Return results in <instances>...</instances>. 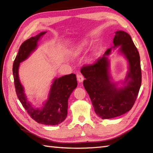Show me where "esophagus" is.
I'll use <instances>...</instances> for the list:
<instances>
[{"label":"esophagus","instance_id":"1","mask_svg":"<svg viewBox=\"0 0 153 153\" xmlns=\"http://www.w3.org/2000/svg\"><path fill=\"white\" fill-rule=\"evenodd\" d=\"M77 80H78V82L79 83H82L84 79V77L82 74H77Z\"/></svg>","mask_w":153,"mask_h":153}]
</instances>
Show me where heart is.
<instances>
[{
  "label": "heart",
  "mask_w": 153,
  "mask_h": 153,
  "mask_svg": "<svg viewBox=\"0 0 153 153\" xmlns=\"http://www.w3.org/2000/svg\"><path fill=\"white\" fill-rule=\"evenodd\" d=\"M83 45H81V46L78 47L76 48V50H75V54H79L81 52L83 51Z\"/></svg>",
  "instance_id": "heart-1"
}]
</instances>
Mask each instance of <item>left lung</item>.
<instances>
[{
  "instance_id": "8db88e82",
  "label": "left lung",
  "mask_w": 153,
  "mask_h": 153,
  "mask_svg": "<svg viewBox=\"0 0 153 153\" xmlns=\"http://www.w3.org/2000/svg\"><path fill=\"white\" fill-rule=\"evenodd\" d=\"M114 47L120 46L119 51L129 62V71L124 86L117 88L108 72V48L102 57L92 64L83 66L81 72L85 77L83 86L89 94L96 114L102 119H110L129 111L134 106L141 85V69L137 48L131 37L123 31L116 32Z\"/></svg>"
}]
</instances>
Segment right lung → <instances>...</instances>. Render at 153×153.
Segmentation results:
<instances>
[{
  "instance_id": "1",
  "label": "right lung",
  "mask_w": 153,
  "mask_h": 153,
  "mask_svg": "<svg viewBox=\"0 0 153 153\" xmlns=\"http://www.w3.org/2000/svg\"><path fill=\"white\" fill-rule=\"evenodd\" d=\"M45 33H46L45 31L41 32L36 36L28 39L21 45L13 64L12 71L16 95L28 114L39 123L55 126L60 124L67 117L68 100L77 85L76 74H71L55 79L51 88L48 99L41 109L34 108L27 100L18 76L19 63L27 58L35 50L37 41Z\"/></svg>"
}]
</instances>
